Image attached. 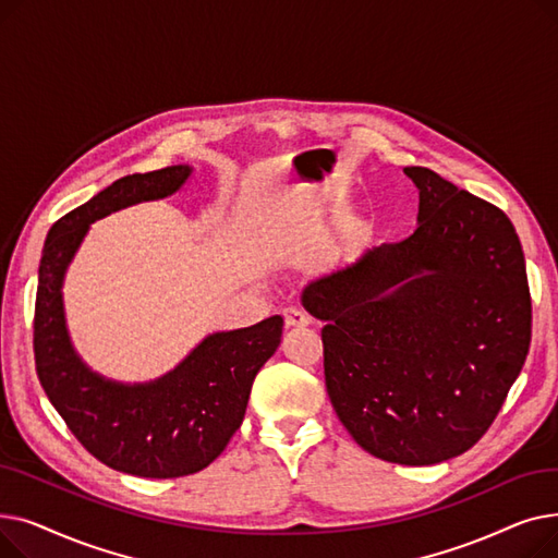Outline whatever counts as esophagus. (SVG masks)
<instances>
[{"label": "esophagus", "instance_id": "esophagus-1", "mask_svg": "<svg viewBox=\"0 0 558 558\" xmlns=\"http://www.w3.org/2000/svg\"><path fill=\"white\" fill-rule=\"evenodd\" d=\"M282 318L287 328H305L310 324V316L299 307H284Z\"/></svg>", "mask_w": 558, "mask_h": 558}]
</instances>
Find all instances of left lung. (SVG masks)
<instances>
[{
    "label": "left lung",
    "mask_w": 558,
    "mask_h": 558,
    "mask_svg": "<svg viewBox=\"0 0 558 558\" xmlns=\"http://www.w3.org/2000/svg\"><path fill=\"white\" fill-rule=\"evenodd\" d=\"M418 228L303 291L326 320L330 402L377 459L432 465L471 450L500 412L532 341L524 255L509 217L427 167Z\"/></svg>",
    "instance_id": "left-lung-1"
}]
</instances>
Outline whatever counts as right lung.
Segmentation results:
<instances>
[{"label": "right lung", "mask_w": 558, "mask_h": 558, "mask_svg": "<svg viewBox=\"0 0 558 558\" xmlns=\"http://www.w3.org/2000/svg\"><path fill=\"white\" fill-rule=\"evenodd\" d=\"M190 171L175 165L114 181L51 226L38 269L34 355L40 385L87 452L135 477H183L210 465L240 429L253 379L282 337L280 316L210 335L179 368L135 387L110 383L76 357L61 284L87 226L126 205L173 194Z\"/></svg>", "instance_id": "obj_1"}]
</instances>
